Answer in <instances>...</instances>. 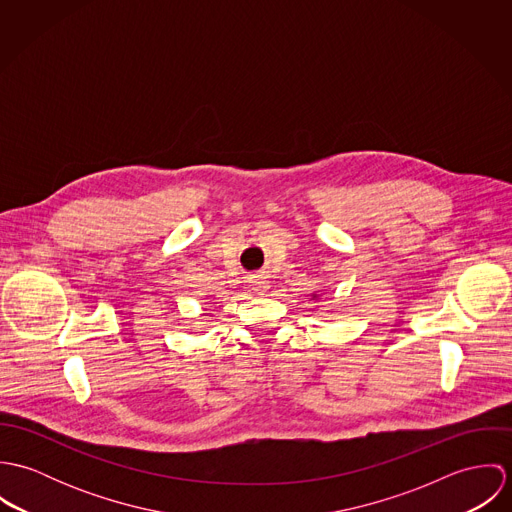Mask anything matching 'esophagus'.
<instances>
[{"mask_svg": "<svg viewBox=\"0 0 512 512\" xmlns=\"http://www.w3.org/2000/svg\"><path fill=\"white\" fill-rule=\"evenodd\" d=\"M250 284H252V290L258 293L268 292V280L266 278H262V276H252V280H250Z\"/></svg>", "mask_w": 512, "mask_h": 512, "instance_id": "1", "label": "esophagus"}]
</instances>
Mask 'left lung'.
Here are the masks:
<instances>
[{
  "mask_svg": "<svg viewBox=\"0 0 512 512\" xmlns=\"http://www.w3.org/2000/svg\"><path fill=\"white\" fill-rule=\"evenodd\" d=\"M311 299H317V301H321V297H319L317 293H313V295H311Z\"/></svg>",
  "mask_w": 512,
  "mask_h": 512,
  "instance_id": "1",
  "label": "left lung"
}]
</instances>
